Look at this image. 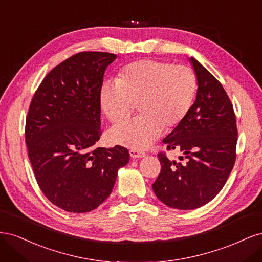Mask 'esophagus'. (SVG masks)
Returning <instances> with one entry per match:
<instances>
[{
  "label": "esophagus",
  "mask_w": 262,
  "mask_h": 262,
  "mask_svg": "<svg viewBox=\"0 0 262 262\" xmlns=\"http://www.w3.org/2000/svg\"><path fill=\"white\" fill-rule=\"evenodd\" d=\"M129 153L132 158H142L146 155L143 150H140V149H130Z\"/></svg>",
  "instance_id": "esophagus-1"
}]
</instances>
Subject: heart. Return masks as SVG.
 I'll return each mask as SVG.
<instances>
[{
  "label": "heart",
  "mask_w": 262,
  "mask_h": 262,
  "mask_svg": "<svg viewBox=\"0 0 262 262\" xmlns=\"http://www.w3.org/2000/svg\"><path fill=\"white\" fill-rule=\"evenodd\" d=\"M196 77L191 69L156 60H140L123 67L117 82L100 87L102 112L114 123L128 119L138 105L141 116L110 130L115 144L143 149L160 138L163 129L179 125L191 109Z\"/></svg>",
  "instance_id": "b5f03b06"
}]
</instances>
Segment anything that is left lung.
I'll list each match as a JSON object with an SVG mask.
<instances>
[{
	"mask_svg": "<svg viewBox=\"0 0 262 262\" xmlns=\"http://www.w3.org/2000/svg\"><path fill=\"white\" fill-rule=\"evenodd\" d=\"M196 96L190 112L163 143L182 154L179 161L158 154L161 173L152 188L172 209L193 210L209 203L224 187L236 160L234 109L222 84L194 58Z\"/></svg>",
	"mask_w": 262,
	"mask_h": 262,
	"instance_id": "left-lung-1",
	"label": "left lung"
}]
</instances>
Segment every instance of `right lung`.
I'll return each mask as SVG.
<instances>
[{
    "label": "right lung",
    "mask_w": 262,
    "mask_h": 262,
    "mask_svg": "<svg viewBox=\"0 0 262 262\" xmlns=\"http://www.w3.org/2000/svg\"><path fill=\"white\" fill-rule=\"evenodd\" d=\"M116 59L107 52L77 53L50 71L31 100L25 130L29 161L43 194L68 212L98 208L130 160L120 145L96 147L99 92Z\"/></svg>",
    "instance_id": "right-lung-1"
}]
</instances>
